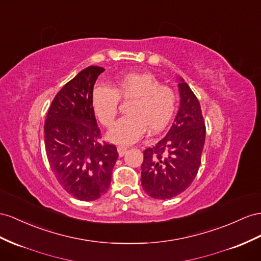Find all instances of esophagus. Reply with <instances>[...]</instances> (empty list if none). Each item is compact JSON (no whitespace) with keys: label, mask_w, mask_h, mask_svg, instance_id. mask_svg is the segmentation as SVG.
<instances>
[{"label":"esophagus","mask_w":261,"mask_h":261,"mask_svg":"<svg viewBox=\"0 0 261 261\" xmlns=\"http://www.w3.org/2000/svg\"><path fill=\"white\" fill-rule=\"evenodd\" d=\"M117 150H118V153H119V156H123L126 153V151H128V149L124 148V146H118Z\"/></svg>","instance_id":"esophagus-1"}]
</instances>
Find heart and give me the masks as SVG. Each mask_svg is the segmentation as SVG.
<instances>
[{"instance_id":"heart-1","label":"heart","mask_w":261,"mask_h":261,"mask_svg":"<svg viewBox=\"0 0 261 261\" xmlns=\"http://www.w3.org/2000/svg\"><path fill=\"white\" fill-rule=\"evenodd\" d=\"M119 99L131 101L128 115L115 124L107 138L113 143L129 145L143 136L163 130L175 111L176 96L169 86L160 85L150 72H126L115 80V88L99 86L92 92V109L106 126L115 122Z\"/></svg>"}]
</instances>
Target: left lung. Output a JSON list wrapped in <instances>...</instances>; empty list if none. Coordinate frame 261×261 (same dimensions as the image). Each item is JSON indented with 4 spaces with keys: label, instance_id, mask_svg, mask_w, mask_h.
I'll list each match as a JSON object with an SVG mask.
<instances>
[{
    "label": "left lung",
    "instance_id": "1",
    "mask_svg": "<svg viewBox=\"0 0 261 261\" xmlns=\"http://www.w3.org/2000/svg\"><path fill=\"white\" fill-rule=\"evenodd\" d=\"M179 108L166 136L143 151L141 185L149 196H177L195 178L205 142V123L194 92L177 77Z\"/></svg>",
    "mask_w": 261,
    "mask_h": 261
}]
</instances>
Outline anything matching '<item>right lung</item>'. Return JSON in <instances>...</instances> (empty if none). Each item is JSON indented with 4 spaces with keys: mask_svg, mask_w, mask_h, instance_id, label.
<instances>
[{
    "mask_svg": "<svg viewBox=\"0 0 261 261\" xmlns=\"http://www.w3.org/2000/svg\"><path fill=\"white\" fill-rule=\"evenodd\" d=\"M102 67L83 69L59 90L46 118L45 149L51 171L64 190L91 202L108 191L118 159L115 145L100 143L92 91Z\"/></svg>",
    "mask_w": 261,
    "mask_h": 261,
    "instance_id": "add662e5",
    "label": "right lung"
}]
</instances>
